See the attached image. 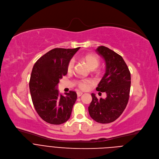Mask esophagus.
Wrapping results in <instances>:
<instances>
[{
    "instance_id": "obj_1",
    "label": "esophagus",
    "mask_w": 159,
    "mask_h": 159,
    "mask_svg": "<svg viewBox=\"0 0 159 159\" xmlns=\"http://www.w3.org/2000/svg\"><path fill=\"white\" fill-rule=\"evenodd\" d=\"M77 97L79 98V97H80L83 94V93H82V92H77Z\"/></svg>"
}]
</instances>
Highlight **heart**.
Listing matches in <instances>:
<instances>
[{
    "mask_svg": "<svg viewBox=\"0 0 159 159\" xmlns=\"http://www.w3.org/2000/svg\"><path fill=\"white\" fill-rule=\"evenodd\" d=\"M84 60L85 61L87 66L90 70H94L98 66L99 64V60L97 57L93 55H87L83 58ZM74 66V60L73 59L70 60L67 65V72H71ZM92 82L89 79H84L77 82L78 87L82 90L87 89L90 85H91Z\"/></svg>",
    "mask_w": 159,
    "mask_h": 159,
    "instance_id": "heart-1",
    "label": "heart"
}]
</instances>
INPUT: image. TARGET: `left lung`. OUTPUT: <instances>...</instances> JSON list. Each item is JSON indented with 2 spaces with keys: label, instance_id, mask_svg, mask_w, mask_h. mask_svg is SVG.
Returning <instances> with one entry per match:
<instances>
[{
  "label": "left lung",
  "instance_id": "1",
  "mask_svg": "<svg viewBox=\"0 0 159 159\" xmlns=\"http://www.w3.org/2000/svg\"><path fill=\"white\" fill-rule=\"evenodd\" d=\"M96 51L106 62V72L96 90L105 92L107 97L98 99L93 93L88 109L94 121L106 124L115 121L126 108L129 97L131 74L122 57L114 51L104 46L99 47Z\"/></svg>",
  "mask_w": 159,
  "mask_h": 159
}]
</instances>
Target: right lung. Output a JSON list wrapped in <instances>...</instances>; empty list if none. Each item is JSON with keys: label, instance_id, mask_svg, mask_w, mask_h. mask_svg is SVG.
Listing matches in <instances>:
<instances>
[{"label": "right lung", "instance_id": "obj_1", "mask_svg": "<svg viewBox=\"0 0 159 159\" xmlns=\"http://www.w3.org/2000/svg\"><path fill=\"white\" fill-rule=\"evenodd\" d=\"M80 47L54 48L39 58L33 66L30 89L34 107L42 120L61 125L70 117L77 96L75 91L60 94L57 85L67 74V65Z\"/></svg>", "mask_w": 159, "mask_h": 159}]
</instances>
